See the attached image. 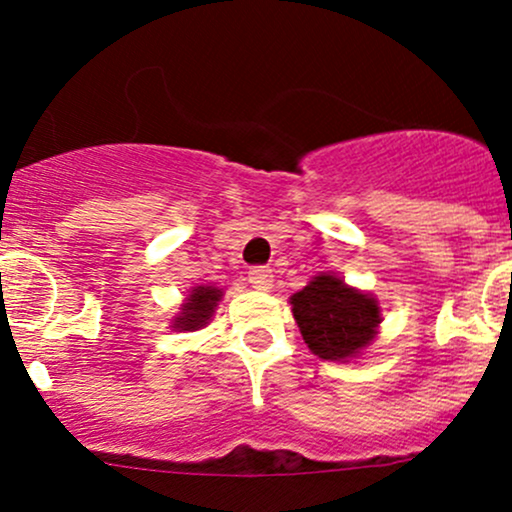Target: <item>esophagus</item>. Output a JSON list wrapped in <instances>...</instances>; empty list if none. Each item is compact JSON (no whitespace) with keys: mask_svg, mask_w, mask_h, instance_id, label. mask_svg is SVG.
Returning <instances> with one entry per match:
<instances>
[{"mask_svg":"<svg viewBox=\"0 0 512 512\" xmlns=\"http://www.w3.org/2000/svg\"><path fill=\"white\" fill-rule=\"evenodd\" d=\"M248 279H250L252 289H257V291H269V289H272V284H274L272 269H267V267H255V269H250Z\"/></svg>","mask_w":512,"mask_h":512,"instance_id":"34e87169","label":"esophagus"}]
</instances>
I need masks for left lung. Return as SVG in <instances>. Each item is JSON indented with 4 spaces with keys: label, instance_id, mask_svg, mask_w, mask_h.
Returning <instances> with one entry per match:
<instances>
[{
    "label": "left lung",
    "instance_id": "1",
    "mask_svg": "<svg viewBox=\"0 0 512 512\" xmlns=\"http://www.w3.org/2000/svg\"><path fill=\"white\" fill-rule=\"evenodd\" d=\"M289 303L303 342L322 361H354L375 342L383 322L378 298L337 274L313 276Z\"/></svg>",
    "mask_w": 512,
    "mask_h": 512
}]
</instances>
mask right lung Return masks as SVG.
I'll return each mask as SVG.
<instances>
[{"mask_svg": "<svg viewBox=\"0 0 512 512\" xmlns=\"http://www.w3.org/2000/svg\"><path fill=\"white\" fill-rule=\"evenodd\" d=\"M223 298V289L211 284H202L190 289L185 301L180 303L178 313L170 320V327L175 332H195L209 325V320L216 313V305Z\"/></svg>", "mask_w": 512, "mask_h": 512, "instance_id": "add662e5", "label": "right lung"}]
</instances>
